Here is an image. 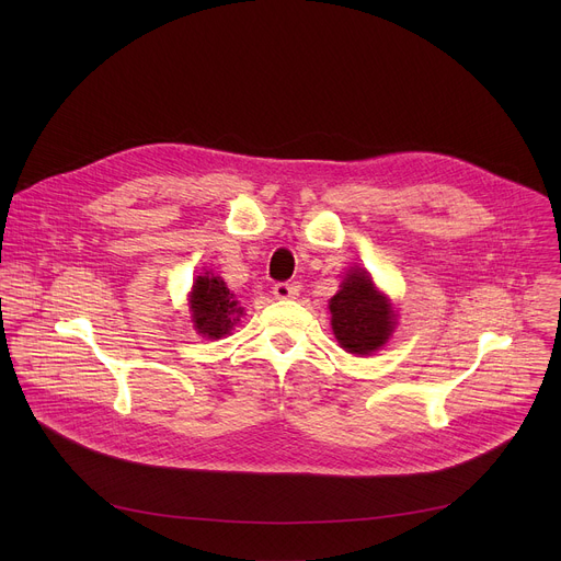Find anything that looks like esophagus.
<instances>
[{
    "instance_id": "obj_1",
    "label": "esophagus",
    "mask_w": 561,
    "mask_h": 561,
    "mask_svg": "<svg viewBox=\"0 0 561 561\" xmlns=\"http://www.w3.org/2000/svg\"><path fill=\"white\" fill-rule=\"evenodd\" d=\"M273 295H275L277 299H293V297L297 295V288H295L293 284H288V282H277V284L273 286Z\"/></svg>"
}]
</instances>
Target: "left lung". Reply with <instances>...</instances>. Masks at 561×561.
Returning <instances> with one entry per match:
<instances>
[{
    "mask_svg": "<svg viewBox=\"0 0 561 561\" xmlns=\"http://www.w3.org/2000/svg\"><path fill=\"white\" fill-rule=\"evenodd\" d=\"M333 333L342 348L368 355L386 344L392 333V308L370 282L368 273L355 271L331 299Z\"/></svg>",
    "mask_w": 561,
    "mask_h": 561,
    "instance_id": "1",
    "label": "left lung"
}]
</instances>
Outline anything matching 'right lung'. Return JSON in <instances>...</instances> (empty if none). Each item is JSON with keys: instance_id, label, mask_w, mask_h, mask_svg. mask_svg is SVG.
I'll list each match as a JSON object with an SVG mask.
<instances>
[{"instance_id": "1", "label": "right lung", "mask_w": 561, "mask_h": 561, "mask_svg": "<svg viewBox=\"0 0 561 561\" xmlns=\"http://www.w3.org/2000/svg\"><path fill=\"white\" fill-rule=\"evenodd\" d=\"M191 308H193L195 329L210 340L226 335L244 312V308L237 304L234 295L226 288L224 279L210 273L199 275L195 279Z\"/></svg>"}]
</instances>
